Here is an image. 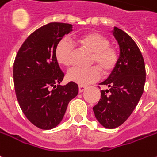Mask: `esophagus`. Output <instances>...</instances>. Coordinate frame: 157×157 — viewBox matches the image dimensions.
Masks as SVG:
<instances>
[{"mask_svg": "<svg viewBox=\"0 0 157 157\" xmlns=\"http://www.w3.org/2000/svg\"><path fill=\"white\" fill-rule=\"evenodd\" d=\"M86 86H82V85H81V86H79V93H82V92L86 89Z\"/></svg>", "mask_w": 157, "mask_h": 157, "instance_id": "1", "label": "esophagus"}]
</instances>
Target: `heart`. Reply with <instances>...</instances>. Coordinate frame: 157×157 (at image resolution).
<instances>
[{"label":"heart","mask_w":157,"mask_h":157,"mask_svg":"<svg viewBox=\"0 0 157 157\" xmlns=\"http://www.w3.org/2000/svg\"><path fill=\"white\" fill-rule=\"evenodd\" d=\"M76 42L82 48L92 52L90 63L97 66L88 68H72L69 71L67 78L71 82L80 85H87L98 81L101 71L105 75L110 74L117 68L119 62V52L116 48L110 46L109 38L98 32H89L79 36ZM75 46L67 38L59 41L55 48L58 62L63 66H71L74 61Z\"/></svg>","instance_id":"obj_1"}]
</instances>
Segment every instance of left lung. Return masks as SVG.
<instances>
[{
  "label": "left lung",
  "instance_id": "1",
  "mask_svg": "<svg viewBox=\"0 0 157 157\" xmlns=\"http://www.w3.org/2000/svg\"><path fill=\"white\" fill-rule=\"evenodd\" d=\"M113 35L120 46L117 68L101 85V98L94 106V112L102 126L116 128L125 122L138 105L145 82V66L143 56L135 41L117 27Z\"/></svg>",
  "mask_w": 157,
  "mask_h": 157
}]
</instances>
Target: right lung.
<instances>
[{"instance_id":"1","label":"right lung","mask_w":157,"mask_h":157,"mask_svg":"<svg viewBox=\"0 0 157 157\" xmlns=\"http://www.w3.org/2000/svg\"><path fill=\"white\" fill-rule=\"evenodd\" d=\"M72 25L49 23L30 34L17 52L13 63L17 99L27 119L48 130L63 119L68 104L78 94V85H59L64 73L55 56V48Z\"/></svg>"}]
</instances>
